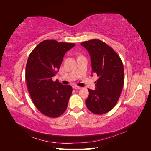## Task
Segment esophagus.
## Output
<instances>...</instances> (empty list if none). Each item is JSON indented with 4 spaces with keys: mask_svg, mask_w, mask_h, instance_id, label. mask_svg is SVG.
<instances>
[{
    "mask_svg": "<svg viewBox=\"0 0 151 151\" xmlns=\"http://www.w3.org/2000/svg\"><path fill=\"white\" fill-rule=\"evenodd\" d=\"M73 88L76 89H81L82 88L80 86H73Z\"/></svg>",
    "mask_w": 151,
    "mask_h": 151,
    "instance_id": "1",
    "label": "esophagus"
}]
</instances>
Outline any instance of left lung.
<instances>
[{
    "label": "left lung",
    "instance_id": "left-lung-1",
    "mask_svg": "<svg viewBox=\"0 0 151 151\" xmlns=\"http://www.w3.org/2000/svg\"><path fill=\"white\" fill-rule=\"evenodd\" d=\"M91 57L93 72L99 77L96 89H88L86 104L89 110L103 115L115 106L124 84V70L119 55L111 47L98 39L81 43Z\"/></svg>",
    "mask_w": 151,
    "mask_h": 151
}]
</instances>
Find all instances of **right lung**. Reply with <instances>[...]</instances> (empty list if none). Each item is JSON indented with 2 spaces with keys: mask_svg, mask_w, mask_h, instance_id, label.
<instances>
[{
  "mask_svg": "<svg viewBox=\"0 0 151 151\" xmlns=\"http://www.w3.org/2000/svg\"><path fill=\"white\" fill-rule=\"evenodd\" d=\"M75 43L46 40L40 43L29 55L25 77L28 92L35 106L44 115L57 118L66 110L72 94L70 85L53 81L65 53Z\"/></svg>",
  "mask_w": 151,
  "mask_h": 151,
  "instance_id": "1",
  "label": "right lung"
}]
</instances>
